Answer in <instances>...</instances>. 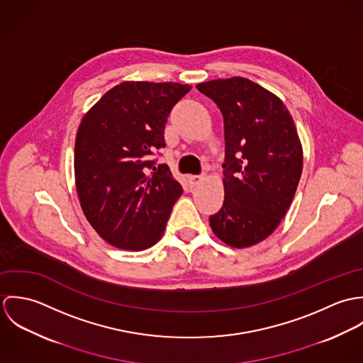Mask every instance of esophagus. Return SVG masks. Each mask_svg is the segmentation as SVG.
Segmentation results:
<instances>
[{
  "instance_id": "34e87169",
  "label": "esophagus",
  "mask_w": 363,
  "mask_h": 363,
  "mask_svg": "<svg viewBox=\"0 0 363 363\" xmlns=\"http://www.w3.org/2000/svg\"><path fill=\"white\" fill-rule=\"evenodd\" d=\"M203 180H204V177H203V176H197V174H191V176H189V184H190L191 187H196V186H197V184H200Z\"/></svg>"
}]
</instances>
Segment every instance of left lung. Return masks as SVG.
Listing matches in <instances>:
<instances>
[{
  "label": "left lung",
  "mask_w": 363,
  "mask_h": 363,
  "mask_svg": "<svg viewBox=\"0 0 363 363\" xmlns=\"http://www.w3.org/2000/svg\"><path fill=\"white\" fill-rule=\"evenodd\" d=\"M223 116V206L209 216L218 239L245 249L267 239L292 204L302 144L282 101L259 84L233 77L197 85Z\"/></svg>",
  "instance_id": "1"
}]
</instances>
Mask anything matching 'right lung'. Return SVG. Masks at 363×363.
<instances>
[{
	"instance_id": "add662e5",
	"label": "right lung",
	"mask_w": 363,
	"mask_h": 363,
	"mask_svg": "<svg viewBox=\"0 0 363 363\" xmlns=\"http://www.w3.org/2000/svg\"><path fill=\"white\" fill-rule=\"evenodd\" d=\"M190 85L124 81L84 116L74 172L84 215L108 245L140 252L162 238L183 189L166 163L150 160L164 148V124Z\"/></svg>"
}]
</instances>
